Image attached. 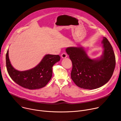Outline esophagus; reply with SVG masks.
<instances>
[{"label":"esophagus","instance_id":"obj_1","mask_svg":"<svg viewBox=\"0 0 121 121\" xmlns=\"http://www.w3.org/2000/svg\"><path fill=\"white\" fill-rule=\"evenodd\" d=\"M61 56L62 58L64 59V58H66V57H67V55H66V53H63V54H61Z\"/></svg>","mask_w":121,"mask_h":121}]
</instances>
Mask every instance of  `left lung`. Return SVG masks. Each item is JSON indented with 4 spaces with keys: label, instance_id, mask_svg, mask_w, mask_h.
<instances>
[{
    "label": "left lung",
    "instance_id": "1",
    "mask_svg": "<svg viewBox=\"0 0 121 121\" xmlns=\"http://www.w3.org/2000/svg\"><path fill=\"white\" fill-rule=\"evenodd\" d=\"M103 51L99 57L91 59L83 47H69L65 51L72 62L71 78L79 88L93 90L107 83L111 78L115 66L113 48L103 37Z\"/></svg>",
    "mask_w": 121,
    "mask_h": 121
}]
</instances>
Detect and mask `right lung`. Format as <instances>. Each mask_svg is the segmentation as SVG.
<instances>
[{
  "mask_svg": "<svg viewBox=\"0 0 121 121\" xmlns=\"http://www.w3.org/2000/svg\"><path fill=\"white\" fill-rule=\"evenodd\" d=\"M6 66L11 79L22 87L29 90L42 88L45 86L52 78V67L60 60L59 55H46L41 62L34 67L25 71H19L11 65L9 50L6 54Z\"/></svg>",
  "mask_w": 121,
  "mask_h": 121,
  "instance_id": "obj_1",
  "label": "right lung"
}]
</instances>
